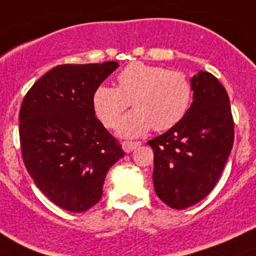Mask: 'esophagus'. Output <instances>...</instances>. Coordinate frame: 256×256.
<instances>
[{
  "instance_id": "esophagus-1",
  "label": "esophagus",
  "mask_w": 256,
  "mask_h": 256,
  "mask_svg": "<svg viewBox=\"0 0 256 256\" xmlns=\"http://www.w3.org/2000/svg\"><path fill=\"white\" fill-rule=\"evenodd\" d=\"M141 144L140 141H124L122 148L125 152H131Z\"/></svg>"
}]
</instances>
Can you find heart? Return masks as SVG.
Returning <instances> with one entry per match:
<instances>
[{
	"label": "heart",
	"instance_id": "obj_1",
	"mask_svg": "<svg viewBox=\"0 0 256 256\" xmlns=\"http://www.w3.org/2000/svg\"><path fill=\"white\" fill-rule=\"evenodd\" d=\"M192 95V82L183 72L135 62L116 76V88L95 89L92 108L105 128H114L131 102L134 110L121 118L118 130L121 136L136 138L151 128L166 131L176 126L190 109Z\"/></svg>",
	"mask_w": 256,
	"mask_h": 256
}]
</instances>
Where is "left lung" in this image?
Wrapping results in <instances>:
<instances>
[{"label":"left lung","instance_id":"8db88e82","mask_svg":"<svg viewBox=\"0 0 256 256\" xmlns=\"http://www.w3.org/2000/svg\"><path fill=\"white\" fill-rule=\"evenodd\" d=\"M190 82L193 102L184 118L147 142L154 150V192L174 209L192 207L212 192L234 142V120L223 85L202 70Z\"/></svg>","mask_w":256,"mask_h":256}]
</instances>
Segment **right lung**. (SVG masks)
Listing matches in <instances>:
<instances>
[{
  "label": "right lung",
  "instance_id": "right-lung-1",
  "mask_svg": "<svg viewBox=\"0 0 256 256\" xmlns=\"http://www.w3.org/2000/svg\"><path fill=\"white\" fill-rule=\"evenodd\" d=\"M118 66L116 62L56 66L33 84L20 105L26 168L46 197L66 210L94 207L108 171L125 156L92 108L95 89Z\"/></svg>",
  "mask_w": 256,
  "mask_h": 256
}]
</instances>
